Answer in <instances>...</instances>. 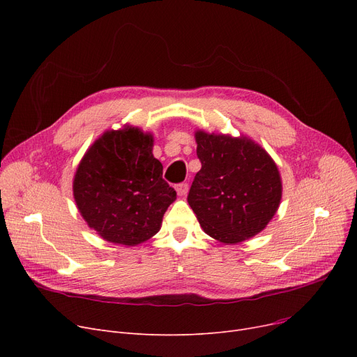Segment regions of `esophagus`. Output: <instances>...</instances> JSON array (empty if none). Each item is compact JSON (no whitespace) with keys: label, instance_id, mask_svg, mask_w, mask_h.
<instances>
[{"label":"esophagus","instance_id":"34e87169","mask_svg":"<svg viewBox=\"0 0 357 357\" xmlns=\"http://www.w3.org/2000/svg\"><path fill=\"white\" fill-rule=\"evenodd\" d=\"M175 190H176L178 195L183 197V195H186V194H188V190H190V186H188V183H178V185L175 186Z\"/></svg>","mask_w":357,"mask_h":357}]
</instances>
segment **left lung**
I'll use <instances>...</instances> for the list:
<instances>
[{
    "instance_id": "left-lung-1",
    "label": "left lung",
    "mask_w": 357,
    "mask_h": 357,
    "mask_svg": "<svg viewBox=\"0 0 357 357\" xmlns=\"http://www.w3.org/2000/svg\"><path fill=\"white\" fill-rule=\"evenodd\" d=\"M201 171L188 204L202 230L236 245L264 230L282 198V181L273 159L253 140L195 131Z\"/></svg>"
}]
</instances>
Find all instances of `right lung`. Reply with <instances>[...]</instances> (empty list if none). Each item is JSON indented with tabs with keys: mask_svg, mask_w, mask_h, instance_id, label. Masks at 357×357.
Segmentation results:
<instances>
[{
	"mask_svg": "<svg viewBox=\"0 0 357 357\" xmlns=\"http://www.w3.org/2000/svg\"><path fill=\"white\" fill-rule=\"evenodd\" d=\"M153 136L137 127L109 130L86 150L73 178V198L104 240L137 246L162 226L176 192L162 178Z\"/></svg>",
	"mask_w": 357,
	"mask_h": 357,
	"instance_id": "right-lung-1",
	"label": "right lung"
}]
</instances>
